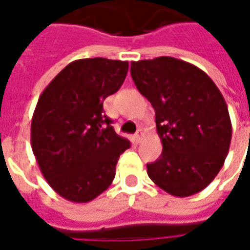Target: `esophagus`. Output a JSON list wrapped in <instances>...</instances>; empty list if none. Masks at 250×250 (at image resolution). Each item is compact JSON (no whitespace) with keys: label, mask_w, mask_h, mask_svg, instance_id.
Here are the masks:
<instances>
[{"label":"esophagus","mask_w":250,"mask_h":250,"mask_svg":"<svg viewBox=\"0 0 250 250\" xmlns=\"http://www.w3.org/2000/svg\"><path fill=\"white\" fill-rule=\"evenodd\" d=\"M143 138H145V132H143V130H142V128H139V130L136 131V134H135L136 143H141V142L143 141Z\"/></svg>","instance_id":"obj_1"}]
</instances>
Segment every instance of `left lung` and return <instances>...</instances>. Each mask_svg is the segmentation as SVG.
<instances>
[{
  "label": "left lung",
  "instance_id": "left-lung-1",
  "mask_svg": "<svg viewBox=\"0 0 250 250\" xmlns=\"http://www.w3.org/2000/svg\"><path fill=\"white\" fill-rule=\"evenodd\" d=\"M131 77L155 111L163 146L147 165L148 177L174 197L199 193L220 173L230 146L222 93L198 66L168 56L132 62Z\"/></svg>",
  "mask_w": 250,
  "mask_h": 250
}]
</instances>
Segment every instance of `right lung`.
I'll list each match as a JSON object with an SVG mask.
<instances>
[{
    "mask_svg": "<svg viewBox=\"0 0 250 250\" xmlns=\"http://www.w3.org/2000/svg\"><path fill=\"white\" fill-rule=\"evenodd\" d=\"M128 62L103 57L69 62L42 91L30 142L41 173L55 191L85 204L112 184L120 154L130 148L105 116L104 99L125 82Z\"/></svg>",
    "mask_w": 250,
    "mask_h": 250,
    "instance_id": "1",
    "label": "right lung"
}]
</instances>
